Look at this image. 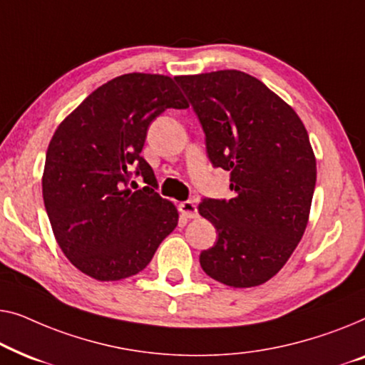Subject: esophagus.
Segmentation results:
<instances>
[{"instance_id":"esophagus-1","label":"esophagus","mask_w":365,"mask_h":365,"mask_svg":"<svg viewBox=\"0 0 365 365\" xmlns=\"http://www.w3.org/2000/svg\"><path fill=\"white\" fill-rule=\"evenodd\" d=\"M178 208H180V213L183 217L187 218H197L198 217V210H197V205L192 200H187V202H182L178 205Z\"/></svg>"}]
</instances>
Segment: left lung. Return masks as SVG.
<instances>
[{
    "instance_id": "1",
    "label": "left lung",
    "mask_w": 365,
    "mask_h": 365,
    "mask_svg": "<svg viewBox=\"0 0 365 365\" xmlns=\"http://www.w3.org/2000/svg\"><path fill=\"white\" fill-rule=\"evenodd\" d=\"M175 81L202 124L210 162L232 172L235 192L198 205L218 233L200 264L227 286L263 284L286 264L307 227L316 158L306 127L281 97L241 71Z\"/></svg>"
}]
</instances>
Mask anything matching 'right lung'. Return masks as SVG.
<instances>
[{
  "label": "right lung",
  "mask_w": 365,
  "mask_h": 365,
  "mask_svg": "<svg viewBox=\"0 0 365 365\" xmlns=\"http://www.w3.org/2000/svg\"><path fill=\"white\" fill-rule=\"evenodd\" d=\"M188 102L168 76L132 73L87 96L51 138L43 198L51 227L71 263L97 281H119L145 268L175 230V205L155 192L140 157L150 122ZM148 185L128 187L131 170Z\"/></svg>",
  "instance_id": "add662e5"
}]
</instances>
